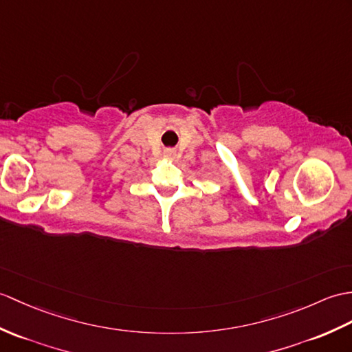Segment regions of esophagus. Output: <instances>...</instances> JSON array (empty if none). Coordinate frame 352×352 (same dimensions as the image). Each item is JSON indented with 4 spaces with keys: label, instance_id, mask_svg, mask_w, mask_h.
<instances>
[{
    "label": "esophagus",
    "instance_id": "34e87169",
    "mask_svg": "<svg viewBox=\"0 0 352 352\" xmlns=\"http://www.w3.org/2000/svg\"><path fill=\"white\" fill-rule=\"evenodd\" d=\"M165 157L166 159H174L175 157V150H165Z\"/></svg>",
    "mask_w": 352,
    "mask_h": 352
}]
</instances>
